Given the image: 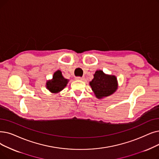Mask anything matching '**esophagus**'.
Listing matches in <instances>:
<instances>
[{
    "label": "esophagus",
    "instance_id": "obj_1",
    "mask_svg": "<svg viewBox=\"0 0 159 159\" xmlns=\"http://www.w3.org/2000/svg\"><path fill=\"white\" fill-rule=\"evenodd\" d=\"M76 80H84V77H76Z\"/></svg>",
    "mask_w": 159,
    "mask_h": 159
}]
</instances>
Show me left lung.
<instances>
[{"instance_id":"1","label":"left lung","mask_w":159,"mask_h":159,"mask_svg":"<svg viewBox=\"0 0 159 159\" xmlns=\"http://www.w3.org/2000/svg\"><path fill=\"white\" fill-rule=\"evenodd\" d=\"M94 78L89 82L92 90L98 99L109 96L117 89V79L115 76L105 75L103 71H97Z\"/></svg>"}]
</instances>
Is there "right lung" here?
<instances>
[{"mask_svg": "<svg viewBox=\"0 0 159 159\" xmlns=\"http://www.w3.org/2000/svg\"><path fill=\"white\" fill-rule=\"evenodd\" d=\"M67 82L68 80L65 79L61 72L58 70L54 73L52 80L47 82V88L52 93H58L66 86Z\"/></svg>", "mask_w": 159, "mask_h": 159, "instance_id": "1", "label": "right lung"}]
</instances>
